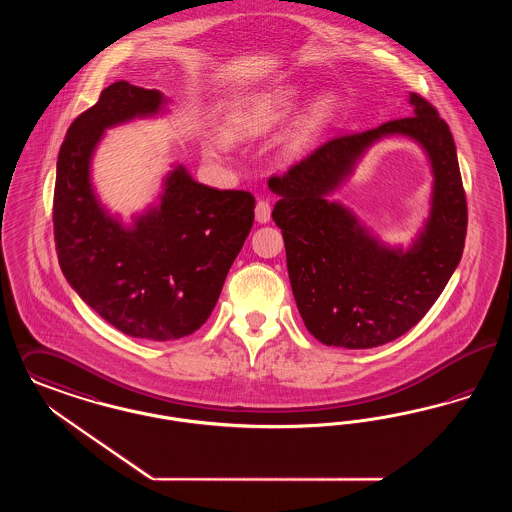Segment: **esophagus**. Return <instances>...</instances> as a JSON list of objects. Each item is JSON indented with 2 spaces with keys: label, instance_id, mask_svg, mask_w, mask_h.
Returning <instances> with one entry per match:
<instances>
[{
  "label": "esophagus",
  "instance_id": "esophagus-1",
  "mask_svg": "<svg viewBox=\"0 0 512 512\" xmlns=\"http://www.w3.org/2000/svg\"><path fill=\"white\" fill-rule=\"evenodd\" d=\"M270 204L266 200H259L255 205V219L257 223H268L270 221Z\"/></svg>",
  "mask_w": 512,
  "mask_h": 512
}]
</instances>
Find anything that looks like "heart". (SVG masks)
Instances as JSON below:
<instances>
[{
    "instance_id": "b5f03b06",
    "label": "heart",
    "mask_w": 512,
    "mask_h": 512,
    "mask_svg": "<svg viewBox=\"0 0 512 512\" xmlns=\"http://www.w3.org/2000/svg\"><path fill=\"white\" fill-rule=\"evenodd\" d=\"M299 99V89L293 85L278 87L255 97L253 101L234 108L223 120V133H207L202 137V150L209 158H219L228 150L230 141H247L266 133L270 127L282 122ZM333 112V99L322 95L308 104L299 120L301 133H312L324 122H328Z\"/></svg>"
}]
</instances>
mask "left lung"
Here are the masks:
<instances>
[{
    "instance_id": "1",
    "label": "left lung",
    "mask_w": 512,
    "mask_h": 512,
    "mask_svg": "<svg viewBox=\"0 0 512 512\" xmlns=\"http://www.w3.org/2000/svg\"><path fill=\"white\" fill-rule=\"evenodd\" d=\"M409 104L413 116L339 135L268 179L280 196L272 219L282 228L295 303L308 331L328 347L398 339L429 312L461 261L467 200L450 127L421 95L409 93ZM390 134L421 143L435 175L430 219L406 252L379 245L325 198L371 143Z\"/></svg>"
}]
</instances>
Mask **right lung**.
Segmentation results:
<instances>
[{"label": "right lung", "instance_id": "1", "mask_svg": "<svg viewBox=\"0 0 512 512\" xmlns=\"http://www.w3.org/2000/svg\"><path fill=\"white\" fill-rule=\"evenodd\" d=\"M158 89L116 82L66 131L57 162L53 228L59 265L83 301L125 335L173 341L202 328L255 219L246 190L196 183L183 165L160 204L123 226L99 204L91 158L104 129L164 108Z\"/></svg>", "mask_w": 512, "mask_h": 512}]
</instances>
